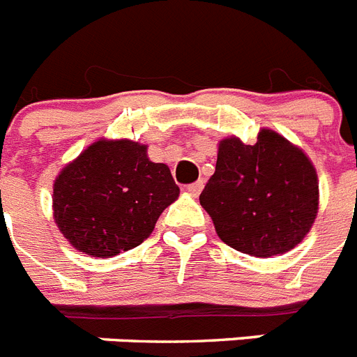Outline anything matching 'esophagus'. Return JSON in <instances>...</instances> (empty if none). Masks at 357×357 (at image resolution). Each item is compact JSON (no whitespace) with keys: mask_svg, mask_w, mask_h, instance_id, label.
Masks as SVG:
<instances>
[{"mask_svg":"<svg viewBox=\"0 0 357 357\" xmlns=\"http://www.w3.org/2000/svg\"><path fill=\"white\" fill-rule=\"evenodd\" d=\"M202 189H204V181H197L193 184H188L185 185V191L189 195H193V197H198L202 193Z\"/></svg>","mask_w":357,"mask_h":357,"instance_id":"34e87169","label":"esophagus"}]
</instances>
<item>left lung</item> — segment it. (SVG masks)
Returning <instances> with one entry per match:
<instances>
[{
    "instance_id": "left-lung-1",
    "label": "left lung",
    "mask_w": 357,
    "mask_h": 357,
    "mask_svg": "<svg viewBox=\"0 0 357 357\" xmlns=\"http://www.w3.org/2000/svg\"><path fill=\"white\" fill-rule=\"evenodd\" d=\"M218 236L255 257L284 254L304 239L318 213V181L304 151L261 130L255 144L223 139L200 195Z\"/></svg>"
}]
</instances>
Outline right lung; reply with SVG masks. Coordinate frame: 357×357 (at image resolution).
Masks as SVG:
<instances>
[{
  "label": "right lung",
  "mask_w": 357,
  "mask_h": 357,
  "mask_svg": "<svg viewBox=\"0 0 357 357\" xmlns=\"http://www.w3.org/2000/svg\"><path fill=\"white\" fill-rule=\"evenodd\" d=\"M166 164L134 141H98L68 164L53 185V211L73 247L94 257L135 248L178 197Z\"/></svg>",
  "instance_id": "right-lung-1"
}]
</instances>
